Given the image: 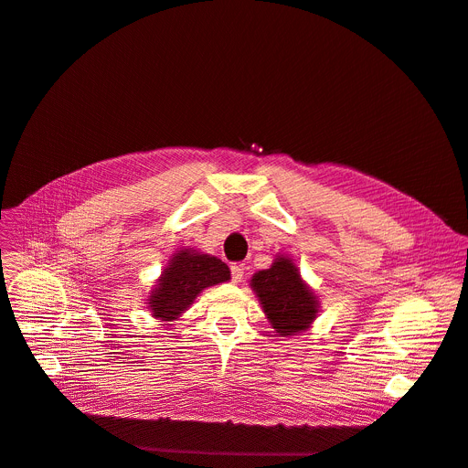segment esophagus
Masks as SVG:
<instances>
[{
    "instance_id": "esophagus-1",
    "label": "esophagus",
    "mask_w": 468,
    "mask_h": 468,
    "mask_svg": "<svg viewBox=\"0 0 468 468\" xmlns=\"http://www.w3.org/2000/svg\"><path fill=\"white\" fill-rule=\"evenodd\" d=\"M231 277H233V282L239 284L242 281V277H244V267L239 265V263H233L231 265Z\"/></svg>"
}]
</instances>
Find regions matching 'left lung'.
Instances as JSON below:
<instances>
[{
  "mask_svg": "<svg viewBox=\"0 0 468 468\" xmlns=\"http://www.w3.org/2000/svg\"><path fill=\"white\" fill-rule=\"evenodd\" d=\"M250 288L277 335L290 337L309 330L321 313L318 296L286 254H277L271 267L254 273Z\"/></svg>",
  "mask_w": 468,
  "mask_h": 468,
  "instance_id": "obj_1",
  "label": "left lung"
}]
</instances>
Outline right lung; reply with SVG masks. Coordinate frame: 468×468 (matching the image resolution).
<instances>
[{
  "instance_id": "add662e5",
  "label": "right lung",
  "mask_w": 468,
  "mask_h": 468,
  "mask_svg": "<svg viewBox=\"0 0 468 468\" xmlns=\"http://www.w3.org/2000/svg\"><path fill=\"white\" fill-rule=\"evenodd\" d=\"M228 281H231V271L224 261L195 249H180L172 254L150 290L147 311L157 323H163L161 326H168L178 321L203 290Z\"/></svg>"
}]
</instances>
